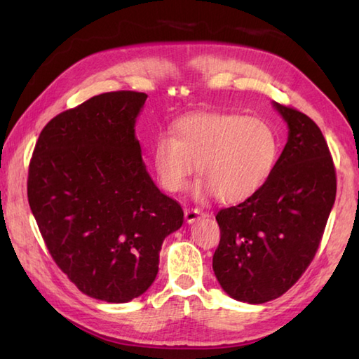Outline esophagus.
Segmentation results:
<instances>
[{
	"mask_svg": "<svg viewBox=\"0 0 359 359\" xmlns=\"http://www.w3.org/2000/svg\"><path fill=\"white\" fill-rule=\"evenodd\" d=\"M201 216H205L203 212H201V210H197V208H185V220H187L188 224L196 222V220L199 219Z\"/></svg>",
	"mask_w": 359,
	"mask_h": 359,
	"instance_id": "esophagus-1",
	"label": "esophagus"
}]
</instances>
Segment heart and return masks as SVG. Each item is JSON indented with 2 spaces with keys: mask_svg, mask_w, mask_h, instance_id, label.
<instances>
[{
  "mask_svg": "<svg viewBox=\"0 0 359 359\" xmlns=\"http://www.w3.org/2000/svg\"><path fill=\"white\" fill-rule=\"evenodd\" d=\"M152 144V163L166 191L179 193L197 174L196 194L239 203L261 189L276 166L279 137L270 123L234 112H199L174 123Z\"/></svg>",
  "mask_w": 359,
  "mask_h": 359,
  "instance_id": "heart-1",
  "label": "heart"
}]
</instances>
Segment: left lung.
<instances>
[{"label": "left lung", "instance_id": "1", "mask_svg": "<svg viewBox=\"0 0 359 359\" xmlns=\"http://www.w3.org/2000/svg\"><path fill=\"white\" fill-rule=\"evenodd\" d=\"M288 142L259 191L216 220L212 256L219 284L238 301L264 304L292 288L313 261L337 197V171L321 129L306 114L274 103Z\"/></svg>", "mask_w": 359, "mask_h": 359}]
</instances>
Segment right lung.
I'll return each mask as SVG.
<instances>
[{
    "mask_svg": "<svg viewBox=\"0 0 359 359\" xmlns=\"http://www.w3.org/2000/svg\"><path fill=\"white\" fill-rule=\"evenodd\" d=\"M147 94L116 90L53 117L29 163L27 199L53 261L81 293L106 302L143 294L158 251L184 224L142 160L134 125Z\"/></svg>",
    "mask_w": 359,
    "mask_h": 359,
    "instance_id": "right-lung-1",
    "label": "right lung"
}]
</instances>
